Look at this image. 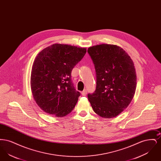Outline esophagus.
<instances>
[{
    "mask_svg": "<svg viewBox=\"0 0 161 161\" xmlns=\"http://www.w3.org/2000/svg\"><path fill=\"white\" fill-rule=\"evenodd\" d=\"M87 94V91L85 89V90H84L83 91H82L81 92V95H83V96H86V95Z\"/></svg>",
    "mask_w": 161,
    "mask_h": 161,
    "instance_id": "34e87169",
    "label": "esophagus"
}]
</instances>
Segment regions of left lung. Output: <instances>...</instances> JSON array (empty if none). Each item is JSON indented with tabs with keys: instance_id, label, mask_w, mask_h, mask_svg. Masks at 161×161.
Masks as SVG:
<instances>
[{
	"instance_id": "8db88e82",
	"label": "left lung",
	"mask_w": 161,
	"mask_h": 161,
	"mask_svg": "<svg viewBox=\"0 0 161 161\" xmlns=\"http://www.w3.org/2000/svg\"><path fill=\"white\" fill-rule=\"evenodd\" d=\"M97 75L95 92L88 94L95 113L104 118L119 115L129 106L136 88L133 61L122 47L101 44L89 47Z\"/></svg>"
}]
</instances>
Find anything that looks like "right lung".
<instances>
[{
	"label": "right lung",
	"instance_id": "1",
	"mask_svg": "<svg viewBox=\"0 0 161 161\" xmlns=\"http://www.w3.org/2000/svg\"><path fill=\"white\" fill-rule=\"evenodd\" d=\"M86 53L84 47L55 43L37 54L31 70V92L46 114L64 117L74 108L80 93L72 83L71 72Z\"/></svg>",
	"mask_w": 161,
	"mask_h": 161
}]
</instances>
